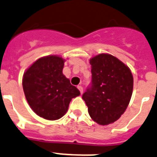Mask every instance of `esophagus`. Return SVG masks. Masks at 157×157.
<instances>
[{
  "label": "esophagus",
  "instance_id": "34e87169",
  "mask_svg": "<svg viewBox=\"0 0 157 157\" xmlns=\"http://www.w3.org/2000/svg\"><path fill=\"white\" fill-rule=\"evenodd\" d=\"M77 88H78L79 91L80 92V94H82L83 93V88H82V87L80 85V86H77Z\"/></svg>",
  "mask_w": 157,
  "mask_h": 157
}]
</instances>
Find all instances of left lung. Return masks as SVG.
<instances>
[{
    "label": "left lung",
    "mask_w": 157,
    "mask_h": 157,
    "mask_svg": "<svg viewBox=\"0 0 157 157\" xmlns=\"http://www.w3.org/2000/svg\"><path fill=\"white\" fill-rule=\"evenodd\" d=\"M92 85L83 94L90 117L106 126L114 122L127 108L132 96L131 71L119 59L100 54L90 59Z\"/></svg>",
    "instance_id": "left-lung-1"
}]
</instances>
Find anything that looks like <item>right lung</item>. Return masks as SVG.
<instances>
[{
    "mask_svg": "<svg viewBox=\"0 0 157 157\" xmlns=\"http://www.w3.org/2000/svg\"><path fill=\"white\" fill-rule=\"evenodd\" d=\"M65 60L49 55L35 61L24 73L23 88L31 108L39 116L57 120L67 112L80 91L62 73Z\"/></svg>",
    "mask_w": 157,
    "mask_h": 157,
    "instance_id": "obj_1",
    "label": "right lung"
}]
</instances>
